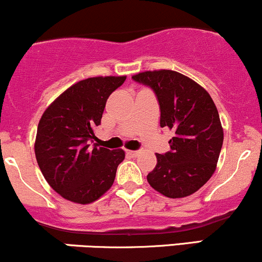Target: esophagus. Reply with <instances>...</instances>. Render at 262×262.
<instances>
[{"label":"esophagus","mask_w":262,"mask_h":262,"mask_svg":"<svg viewBox=\"0 0 262 262\" xmlns=\"http://www.w3.org/2000/svg\"><path fill=\"white\" fill-rule=\"evenodd\" d=\"M126 155L130 157H136L139 155V151H132V150H126Z\"/></svg>","instance_id":"34e87169"}]
</instances>
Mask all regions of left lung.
Returning <instances> with one entry per match:
<instances>
[{
	"mask_svg": "<svg viewBox=\"0 0 262 262\" xmlns=\"http://www.w3.org/2000/svg\"><path fill=\"white\" fill-rule=\"evenodd\" d=\"M132 78L154 90L161 111L160 126L173 132L171 150L156 154L148 184L170 199L192 195L215 172L224 142L212 98L190 77L171 70L140 72Z\"/></svg>",
	"mask_w": 262,
	"mask_h": 262,
	"instance_id": "obj_1",
	"label": "left lung"
}]
</instances>
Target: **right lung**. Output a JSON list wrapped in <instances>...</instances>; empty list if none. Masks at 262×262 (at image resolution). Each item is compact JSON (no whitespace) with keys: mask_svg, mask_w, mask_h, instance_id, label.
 <instances>
[{"mask_svg":"<svg viewBox=\"0 0 262 262\" xmlns=\"http://www.w3.org/2000/svg\"><path fill=\"white\" fill-rule=\"evenodd\" d=\"M126 76L78 81L46 108L38 122L35 154L49 185L63 199L86 205L112 186L123 150L90 147L106 101Z\"/></svg>","mask_w":262,"mask_h":262,"instance_id":"1","label":"right lung"}]
</instances>
